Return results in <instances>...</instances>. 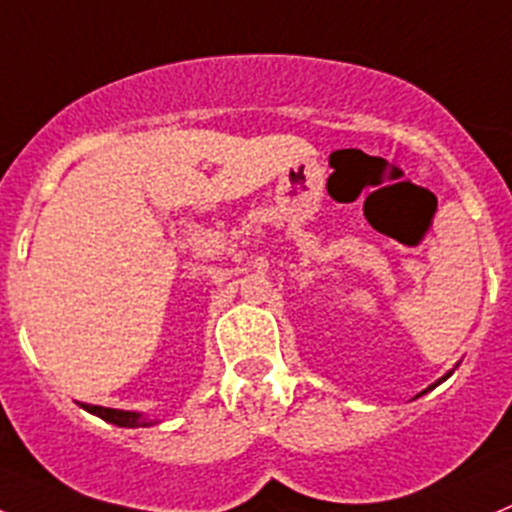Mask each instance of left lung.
<instances>
[{
  "instance_id": "1",
  "label": "left lung",
  "mask_w": 512,
  "mask_h": 512,
  "mask_svg": "<svg viewBox=\"0 0 512 512\" xmlns=\"http://www.w3.org/2000/svg\"><path fill=\"white\" fill-rule=\"evenodd\" d=\"M442 379H447V377H442ZM442 379H440V382H442ZM440 382H437V384H440ZM432 387H435V384H432ZM432 387H430V389H432Z\"/></svg>"
}]
</instances>
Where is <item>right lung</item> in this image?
Masks as SVG:
<instances>
[{"instance_id":"1","label":"right lung","mask_w":512,"mask_h":512,"mask_svg":"<svg viewBox=\"0 0 512 512\" xmlns=\"http://www.w3.org/2000/svg\"><path fill=\"white\" fill-rule=\"evenodd\" d=\"M87 412L92 415L102 417L105 422H113L118 427H140V425H148L145 420H140L138 412H123V410H110V407H97V405H85Z\"/></svg>"}]
</instances>
